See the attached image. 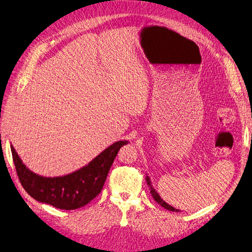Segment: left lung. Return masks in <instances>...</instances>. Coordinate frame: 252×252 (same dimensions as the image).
<instances>
[{"mask_svg":"<svg viewBox=\"0 0 252 252\" xmlns=\"http://www.w3.org/2000/svg\"><path fill=\"white\" fill-rule=\"evenodd\" d=\"M145 181H146V183H147V186H148V187H150V190H151V193H152V196H153V198H154L158 203H159L161 207L165 208L166 210H168V211H171V212H180L178 209H174L173 207L169 206L168 203H167L166 201H164V200L161 198V196L159 195V193H158V192L156 191V189L154 188V186L152 185V181H151V178H150V176L146 175Z\"/></svg>","mask_w":252,"mask_h":252,"instance_id":"8db88e82","label":"left lung"}]
</instances>
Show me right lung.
<instances>
[{
    "label": "right lung",
    "instance_id": "obj_1",
    "mask_svg": "<svg viewBox=\"0 0 252 252\" xmlns=\"http://www.w3.org/2000/svg\"><path fill=\"white\" fill-rule=\"evenodd\" d=\"M127 140L107 147L82 168L62 176L48 178L31 171L10 145L18 179L35 200L61 210H76L86 206L100 193L118 152Z\"/></svg>",
    "mask_w": 252,
    "mask_h": 252
}]
</instances>
